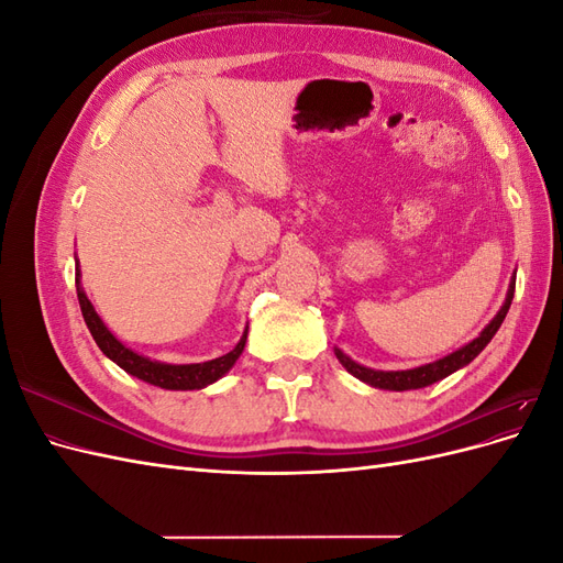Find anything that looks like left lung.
Returning a JSON list of instances; mask_svg holds the SVG:
<instances>
[{
	"label": "left lung",
	"instance_id": "obj_1",
	"mask_svg": "<svg viewBox=\"0 0 563 563\" xmlns=\"http://www.w3.org/2000/svg\"><path fill=\"white\" fill-rule=\"evenodd\" d=\"M515 284L517 279L512 277V282H509V288H507V298L503 302V308L498 310V314L490 319L488 327L476 335L472 343H467L465 347H460L455 352H451L449 356H444V360L439 362H432V364H424V366H418V368H408V371H376V368H366L362 364L352 362L350 356L335 347V356L338 362L343 364L347 368V373H352L354 378H360L362 383L371 385V387H380V389H391V391H404V389H420V387H428L441 378L451 376V373H455L457 368L467 366L476 354H479L488 343L490 338L496 335V331L500 329V323L505 321V314L509 310V305H512V298H515Z\"/></svg>",
	"mask_w": 563,
	"mask_h": 563
}]
</instances>
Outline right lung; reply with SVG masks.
<instances>
[{
	"label": "right lung",
	"mask_w": 563,
	"mask_h": 563,
	"mask_svg": "<svg viewBox=\"0 0 563 563\" xmlns=\"http://www.w3.org/2000/svg\"><path fill=\"white\" fill-rule=\"evenodd\" d=\"M81 272H79V263L75 267V284H77V298H79V308L84 314V321L96 340V345L100 347L108 360H112L119 368H124L131 376L141 378L150 385L162 387V389H201L216 380H220L225 373L234 366V362L240 360V354L244 352L246 345V333L249 327L244 329V335L240 343L234 345L232 352L218 356V360L211 362H201V364H164V362H152L147 356L129 350L126 345L119 343V340L112 335V331L106 327L103 319L98 317V312L93 310L91 300L87 298L81 288Z\"/></svg>",
	"instance_id": "add662e5"
}]
</instances>
